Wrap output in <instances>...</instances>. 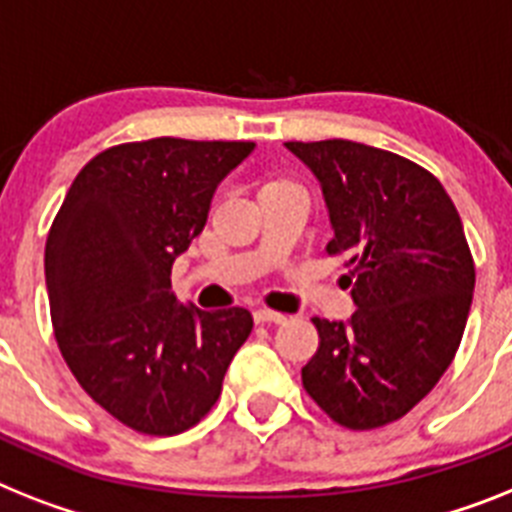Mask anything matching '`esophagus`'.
<instances>
[{"label": "esophagus", "instance_id": "esophagus-1", "mask_svg": "<svg viewBox=\"0 0 512 512\" xmlns=\"http://www.w3.org/2000/svg\"><path fill=\"white\" fill-rule=\"evenodd\" d=\"M253 319H256V322L259 324H282V322H287V316L285 314H280V311H269V308H256V311H253Z\"/></svg>", "mask_w": 512, "mask_h": 512}]
</instances>
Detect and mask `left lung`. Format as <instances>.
I'll use <instances>...</instances> for the list:
<instances>
[{"mask_svg":"<svg viewBox=\"0 0 512 512\" xmlns=\"http://www.w3.org/2000/svg\"><path fill=\"white\" fill-rule=\"evenodd\" d=\"M322 183L356 314L314 316L303 390L335 424L369 432L403 418L458 353L476 266L453 198L421 164L366 143L287 141Z\"/></svg>","mask_w":512,"mask_h":512,"instance_id":"left-lung-1","label":"left lung"}]
</instances>
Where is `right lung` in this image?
Here are the masks:
<instances>
[{
	"mask_svg": "<svg viewBox=\"0 0 512 512\" xmlns=\"http://www.w3.org/2000/svg\"><path fill=\"white\" fill-rule=\"evenodd\" d=\"M251 141L151 138L78 172L44 251L54 340L78 384L120 424L172 437L214 408L248 308L180 306L172 261L204 230L219 180Z\"/></svg>",
	"mask_w": 512,
	"mask_h": 512,
	"instance_id": "add662e5",
	"label": "right lung"
}]
</instances>
